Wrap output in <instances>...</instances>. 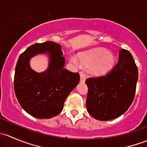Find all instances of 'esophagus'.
<instances>
[{"mask_svg":"<svg viewBox=\"0 0 147 147\" xmlns=\"http://www.w3.org/2000/svg\"><path fill=\"white\" fill-rule=\"evenodd\" d=\"M85 80H86V75H84V73H82V72H81L80 73V81L82 82H84Z\"/></svg>","mask_w":147,"mask_h":147,"instance_id":"1","label":"esophagus"}]
</instances>
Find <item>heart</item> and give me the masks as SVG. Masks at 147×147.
Returning a JSON list of instances; mask_svg holds the SVG:
<instances>
[{"instance_id": "obj_1", "label": "heart", "mask_w": 147, "mask_h": 147, "mask_svg": "<svg viewBox=\"0 0 147 147\" xmlns=\"http://www.w3.org/2000/svg\"><path fill=\"white\" fill-rule=\"evenodd\" d=\"M69 61L78 67H81V64L85 67H90L89 69L92 74L100 75L112 69L115 65V57L112 53H108L105 49L98 48L80 53L78 55V58L70 56Z\"/></svg>"}]
</instances>
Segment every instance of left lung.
I'll return each instance as SVG.
<instances>
[{"label": "left lung", "instance_id": "1", "mask_svg": "<svg viewBox=\"0 0 147 147\" xmlns=\"http://www.w3.org/2000/svg\"><path fill=\"white\" fill-rule=\"evenodd\" d=\"M137 80L138 69L134 58L128 50L122 49L117 64L107 75L86 80L87 112L100 121L119 117L134 100Z\"/></svg>", "mask_w": 147, "mask_h": 147}]
</instances>
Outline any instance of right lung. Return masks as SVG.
<instances>
[{"label": "right lung", "mask_w": 147, "mask_h": 147, "mask_svg": "<svg viewBox=\"0 0 147 147\" xmlns=\"http://www.w3.org/2000/svg\"><path fill=\"white\" fill-rule=\"evenodd\" d=\"M39 54L49 57L45 71L37 73L29 60ZM61 45L52 41L30 46L19 57L16 67L14 90L20 106L38 119H49L62 112L64 102L79 84L80 75L65 69Z\"/></svg>", "instance_id": "obj_1"}]
</instances>
